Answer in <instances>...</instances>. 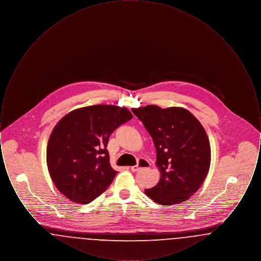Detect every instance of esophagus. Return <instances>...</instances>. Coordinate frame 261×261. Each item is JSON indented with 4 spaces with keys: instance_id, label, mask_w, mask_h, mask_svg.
<instances>
[{
    "instance_id": "obj_1",
    "label": "esophagus",
    "mask_w": 261,
    "mask_h": 261,
    "mask_svg": "<svg viewBox=\"0 0 261 261\" xmlns=\"http://www.w3.org/2000/svg\"><path fill=\"white\" fill-rule=\"evenodd\" d=\"M149 162L148 161H146V160H143V159H141L138 163H137V165H134V166H132L131 167V170L133 171V172H137V171H139L140 169H142V168H149Z\"/></svg>"
}]
</instances>
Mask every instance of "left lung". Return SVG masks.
I'll use <instances>...</instances> for the list:
<instances>
[{
	"label": "left lung",
	"mask_w": 261,
	"mask_h": 261,
	"mask_svg": "<svg viewBox=\"0 0 261 261\" xmlns=\"http://www.w3.org/2000/svg\"><path fill=\"white\" fill-rule=\"evenodd\" d=\"M151 137L159 183L145 190L156 203L172 205L190 199L201 186L211 166V144L199 120L183 108L147 106L132 109Z\"/></svg>",
	"instance_id": "8db88e82"
}]
</instances>
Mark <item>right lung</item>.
Returning a JSON list of instances; mask_svg holds the SVG:
<instances>
[{
    "label": "right lung",
    "mask_w": 261,
    "mask_h": 261,
    "mask_svg": "<svg viewBox=\"0 0 261 261\" xmlns=\"http://www.w3.org/2000/svg\"><path fill=\"white\" fill-rule=\"evenodd\" d=\"M133 117L126 108L97 105L67 113L55 126L47 146V165L56 188L73 202L87 204L112 184L109 138Z\"/></svg>",
    "instance_id": "obj_1"
}]
</instances>
